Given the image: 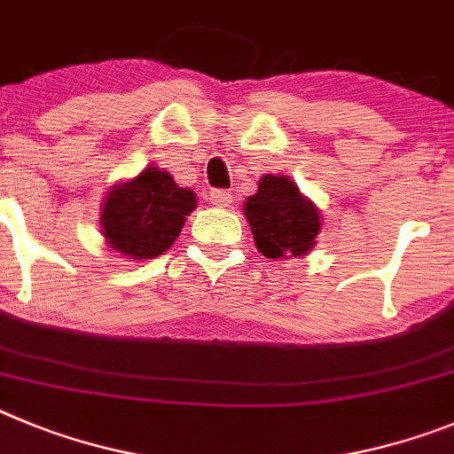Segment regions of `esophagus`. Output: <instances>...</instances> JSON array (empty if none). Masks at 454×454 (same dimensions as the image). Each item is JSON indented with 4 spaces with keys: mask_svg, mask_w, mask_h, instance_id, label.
<instances>
[{
    "mask_svg": "<svg viewBox=\"0 0 454 454\" xmlns=\"http://www.w3.org/2000/svg\"><path fill=\"white\" fill-rule=\"evenodd\" d=\"M210 201H212V206L228 207L232 203V194L228 190H212L210 192Z\"/></svg>",
    "mask_w": 454,
    "mask_h": 454,
    "instance_id": "obj_1",
    "label": "esophagus"
}]
</instances>
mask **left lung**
I'll list each match as a JSON object with an SVG mask.
<instances>
[{"instance_id":"8db88e82","label":"left lung","mask_w":454,"mask_h":454,"mask_svg":"<svg viewBox=\"0 0 454 454\" xmlns=\"http://www.w3.org/2000/svg\"><path fill=\"white\" fill-rule=\"evenodd\" d=\"M244 215L251 223L257 251L267 257H298L314 247L318 235V212L298 187L285 176H267L257 194L247 199Z\"/></svg>"}]
</instances>
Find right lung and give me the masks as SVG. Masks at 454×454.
Here are the masks:
<instances>
[{
  "label": "right lung",
  "mask_w": 454,
  "mask_h": 454,
  "mask_svg": "<svg viewBox=\"0 0 454 454\" xmlns=\"http://www.w3.org/2000/svg\"><path fill=\"white\" fill-rule=\"evenodd\" d=\"M194 207V192L178 187L167 171L146 167L140 176L117 185L106 197L104 237L117 253L151 260L174 244Z\"/></svg>",
  "instance_id": "add662e5"
}]
</instances>
